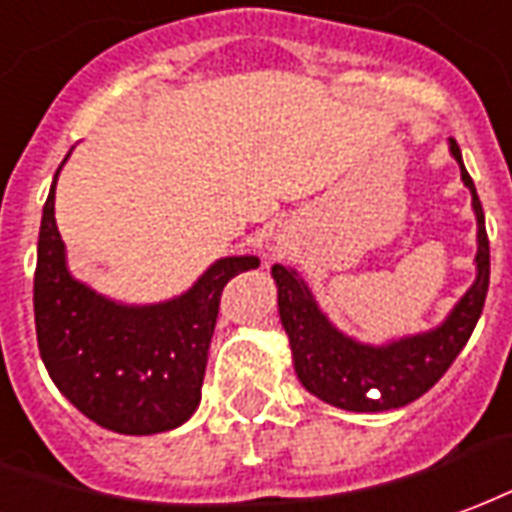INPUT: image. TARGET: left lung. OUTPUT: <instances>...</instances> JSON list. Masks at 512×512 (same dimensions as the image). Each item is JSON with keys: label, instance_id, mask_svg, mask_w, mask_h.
Segmentation results:
<instances>
[{"label": "left lung", "instance_id": "left-lung-1", "mask_svg": "<svg viewBox=\"0 0 512 512\" xmlns=\"http://www.w3.org/2000/svg\"><path fill=\"white\" fill-rule=\"evenodd\" d=\"M447 147L472 193L477 220V275L464 297L455 302L453 311L447 313L445 322L393 341L363 343L341 333L327 319L300 272L283 264L272 267V281L278 286V313L292 346L294 374L302 387L324 404L346 412H390L412 404L445 376L475 330L491 275L486 215L477 199L475 182L466 174L461 149L453 138L447 141Z\"/></svg>", "mask_w": 512, "mask_h": 512}]
</instances>
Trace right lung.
I'll use <instances>...</instances> for the list:
<instances>
[{
    "instance_id": "right-lung-1",
    "label": "right lung",
    "mask_w": 512,
    "mask_h": 512,
    "mask_svg": "<svg viewBox=\"0 0 512 512\" xmlns=\"http://www.w3.org/2000/svg\"><path fill=\"white\" fill-rule=\"evenodd\" d=\"M62 166L48 190L37 237L35 330L48 376L100 428L128 436L179 428L199 409L220 292L234 275L256 270L259 259L212 261L188 292L171 300H111L67 267L54 218Z\"/></svg>"
}]
</instances>
